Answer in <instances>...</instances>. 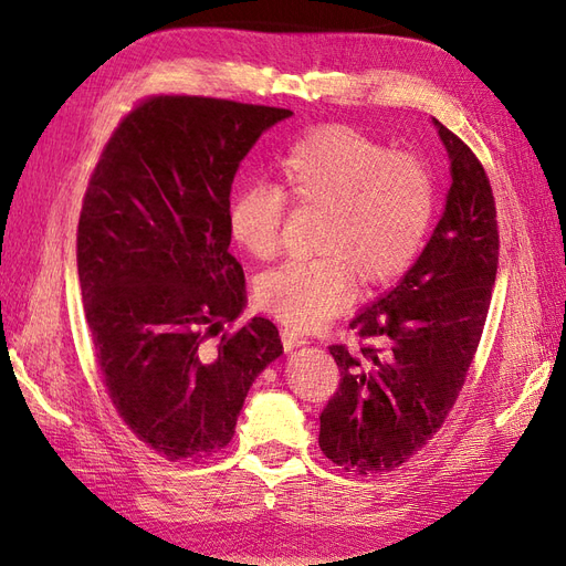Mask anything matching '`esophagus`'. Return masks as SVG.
Instances as JSON below:
<instances>
[{"mask_svg": "<svg viewBox=\"0 0 566 566\" xmlns=\"http://www.w3.org/2000/svg\"><path fill=\"white\" fill-rule=\"evenodd\" d=\"M281 339H283L285 352L306 345V337L300 331H295V328H287V325H283V328H281Z\"/></svg>", "mask_w": 566, "mask_h": 566, "instance_id": "1", "label": "esophagus"}]
</instances>
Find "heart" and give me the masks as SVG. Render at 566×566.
<instances>
[{
    "label": "heart",
    "instance_id": "1",
    "mask_svg": "<svg viewBox=\"0 0 566 566\" xmlns=\"http://www.w3.org/2000/svg\"><path fill=\"white\" fill-rule=\"evenodd\" d=\"M290 200L325 210L316 260H293L256 281V302L285 325L312 331L337 316L358 290V276L382 285L416 262L437 214V179L416 153L347 125L304 134L279 163ZM285 197L252 181L229 202V231L254 260L281 248Z\"/></svg>",
    "mask_w": 566,
    "mask_h": 566
}]
</instances>
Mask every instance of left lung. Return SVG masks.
I'll use <instances>...</instances> for the list:
<instances>
[{
	"instance_id": "obj_1",
	"label": "left lung",
	"mask_w": 566,
	"mask_h": 566,
	"mask_svg": "<svg viewBox=\"0 0 566 566\" xmlns=\"http://www.w3.org/2000/svg\"><path fill=\"white\" fill-rule=\"evenodd\" d=\"M434 125L451 160L447 208L418 262L349 328L368 345L328 347L339 385L321 413L318 447L356 474L399 468L430 441L465 385L499 271V221L482 163Z\"/></svg>"
}]
</instances>
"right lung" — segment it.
Instances as JSON below:
<instances>
[{"label":"right lung","instance_id":"right-lung-1","mask_svg":"<svg viewBox=\"0 0 566 566\" xmlns=\"http://www.w3.org/2000/svg\"><path fill=\"white\" fill-rule=\"evenodd\" d=\"M287 108L208 96H148L117 125L90 177L77 273L96 364L117 416L167 460H202L235 432L248 389L283 354L245 306L229 252L235 169Z\"/></svg>","mask_w":566,"mask_h":566}]
</instances>
